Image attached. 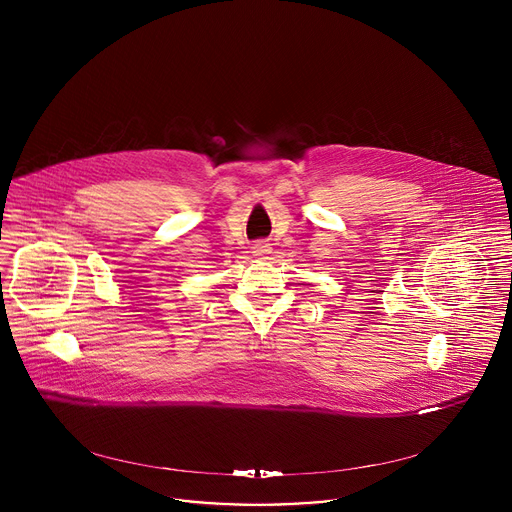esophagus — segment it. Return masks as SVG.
Returning a JSON list of instances; mask_svg holds the SVG:
<instances>
[{"label":"esophagus","instance_id":"obj_1","mask_svg":"<svg viewBox=\"0 0 512 512\" xmlns=\"http://www.w3.org/2000/svg\"><path fill=\"white\" fill-rule=\"evenodd\" d=\"M269 251H271V247H269L267 241H259V243L253 245V253H255L257 257H263V255H267Z\"/></svg>","mask_w":512,"mask_h":512}]
</instances>
